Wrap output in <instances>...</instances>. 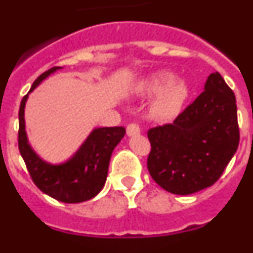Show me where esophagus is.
Masks as SVG:
<instances>
[{"mask_svg":"<svg viewBox=\"0 0 253 253\" xmlns=\"http://www.w3.org/2000/svg\"><path fill=\"white\" fill-rule=\"evenodd\" d=\"M139 133H140L139 125L131 123V124H129L128 126H126V134H128L129 137H133V135H138Z\"/></svg>","mask_w":253,"mask_h":253,"instance_id":"esophagus-1","label":"esophagus"}]
</instances>
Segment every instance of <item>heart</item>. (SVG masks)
<instances>
[{"instance_id": "1", "label": "heart", "mask_w": 253, "mask_h": 253, "mask_svg": "<svg viewBox=\"0 0 253 253\" xmlns=\"http://www.w3.org/2000/svg\"><path fill=\"white\" fill-rule=\"evenodd\" d=\"M143 95H158L154 101L153 113L158 118H172L177 115L189 97V87L184 81H177L173 73L157 72L143 81L138 87Z\"/></svg>"}]
</instances>
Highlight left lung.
Here are the masks:
<instances>
[{
	"label": "left lung",
	"instance_id": "1",
	"mask_svg": "<svg viewBox=\"0 0 253 253\" xmlns=\"http://www.w3.org/2000/svg\"><path fill=\"white\" fill-rule=\"evenodd\" d=\"M147 166L162 189L190 195L215 184L240 143L236 96L219 72L171 124L148 130Z\"/></svg>",
	"mask_w": 253,
	"mask_h": 253
}]
</instances>
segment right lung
Returning <instances> with one entry per match:
<instances>
[{
	"instance_id": "1",
	"label": "right lung",
	"mask_w": 253,
	"mask_h": 253,
	"mask_svg": "<svg viewBox=\"0 0 253 253\" xmlns=\"http://www.w3.org/2000/svg\"><path fill=\"white\" fill-rule=\"evenodd\" d=\"M60 67H53L40 75L30 91L54 73ZM28 95L22 97L19 110V149L38 189L58 202L76 204L95 198L102 190L114 148L125 134L123 126L96 128L77 152L66 162L50 165L38 156L28 142L24 110Z\"/></svg>"
}]
</instances>
